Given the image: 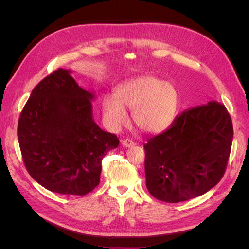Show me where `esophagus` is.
Instances as JSON below:
<instances>
[{
	"mask_svg": "<svg viewBox=\"0 0 249 249\" xmlns=\"http://www.w3.org/2000/svg\"><path fill=\"white\" fill-rule=\"evenodd\" d=\"M122 144H123L124 147H132V146L135 145V142H134L132 139H130V138H126V139H124V140H123Z\"/></svg>",
	"mask_w": 249,
	"mask_h": 249,
	"instance_id": "esophagus-1",
	"label": "esophagus"
}]
</instances>
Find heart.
I'll list each match as a JSON object with an SVG mask.
<instances>
[{"instance_id": "b5f03b06", "label": "heart", "mask_w": 249, "mask_h": 249, "mask_svg": "<svg viewBox=\"0 0 249 249\" xmlns=\"http://www.w3.org/2000/svg\"><path fill=\"white\" fill-rule=\"evenodd\" d=\"M125 108L133 110V118L140 129L159 133L175 122L179 109V94L175 86L163 79L143 74L119 84L115 96H104V117L114 129L126 124Z\"/></svg>"}]
</instances>
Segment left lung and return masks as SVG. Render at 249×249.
Instances as JSON below:
<instances>
[{
    "mask_svg": "<svg viewBox=\"0 0 249 249\" xmlns=\"http://www.w3.org/2000/svg\"><path fill=\"white\" fill-rule=\"evenodd\" d=\"M232 136L231 118L223 104L211 102L183 111L144 144L148 192L165 202L205 194L224 175Z\"/></svg>",
    "mask_w": 249,
    "mask_h": 249,
    "instance_id": "obj_1",
    "label": "left lung"
}]
</instances>
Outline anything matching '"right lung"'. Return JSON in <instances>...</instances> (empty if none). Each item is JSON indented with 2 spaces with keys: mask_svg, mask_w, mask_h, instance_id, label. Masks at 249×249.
Wrapping results in <instances>:
<instances>
[{
  "mask_svg": "<svg viewBox=\"0 0 249 249\" xmlns=\"http://www.w3.org/2000/svg\"><path fill=\"white\" fill-rule=\"evenodd\" d=\"M70 72L58 69L34 87L20 112L18 137L37 183L60 194L86 195L100 184L103 158L119 140L94 123L93 94Z\"/></svg>",
  "mask_w": 249,
  "mask_h": 249,
  "instance_id": "obj_1",
  "label": "right lung"
}]
</instances>
